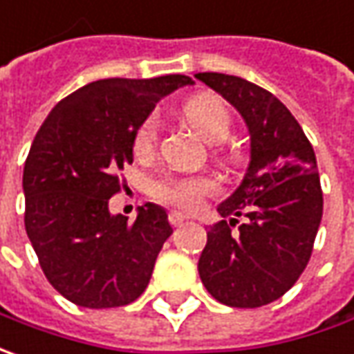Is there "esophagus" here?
Listing matches in <instances>:
<instances>
[{
  "label": "esophagus",
  "mask_w": 354,
  "mask_h": 354,
  "mask_svg": "<svg viewBox=\"0 0 354 354\" xmlns=\"http://www.w3.org/2000/svg\"><path fill=\"white\" fill-rule=\"evenodd\" d=\"M184 221H186V215L184 214H180V212H172L170 214V223L174 227H180Z\"/></svg>",
  "instance_id": "esophagus-1"
}]
</instances>
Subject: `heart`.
Returning a JSON list of instances; mask_svg holds the SVG:
<instances>
[{"label":"heart","mask_w":354,"mask_h":354,"mask_svg":"<svg viewBox=\"0 0 354 354\" xmlns=\"http://www.w3.org/2000/svg\"><path fill=\"white\" fill-rule=\"evenodd\" d=\"M184 115L192 129L207 142H223L231 133V113L227 105L209 93L189 100L184 107ZM158 121L156 117L145 119L135 133L133 151L137 156H149L156 145ZM215 189V182L207 176H162L154 182L153 192L158 200L172 203L184 209H194L201 200Z\"/></svg>","instance_id":"1"}]
</instances>
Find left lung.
I'll use <instances>...</instances> for the list:
<instances>
[{"mask_svg":"<svg viewBox=\"0 0 354 354\" xmlns=\"http://www.w3.org/2000/svg\"><path fill=\"white\" fill-rule=\"evenodd\" d=\"M196 78L233 105L249 129L250 160L239 188L217 205L198 270L205 290L231 308H261L284 296L310 261L323 194L310 140L276 95L249 80ZM248 221L231 234L236 217Z\"/></svg>","mask_w":354,"mask_h":354,"instance_id":"obj_1","label":"left lung"}]
</instances>
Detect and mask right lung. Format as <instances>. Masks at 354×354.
I'll return each instance as SVG.
<instances>
[{
    "label": "right lung",
    "instance_id": "right-lung-1",
    "mask_svg": "<svg viewBox=\"0 0 354 354\" xmlns=\"http://www.w3.org/2000/svg\"><path fill=\"white\" fill-rule=\"evenodd\" d=\"M194 80L92 82L53 107L23 170L25 229L46 280L72 304L127 306L149 286L172 235L165 207L145 203L137 219L109 212L119 170L133 162V139L154 105Z\"/></svg>",
    "mask_w": 354,
    "mask_h": 354
}]
</instances>
